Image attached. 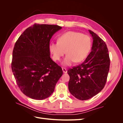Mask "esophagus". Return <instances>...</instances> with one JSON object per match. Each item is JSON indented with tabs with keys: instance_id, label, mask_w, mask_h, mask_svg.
I'll list each match as a JSON object with an SVG mask.
<instances>
[{
	"instance_id": "34e87169",
	"label": "esophagus",
	"mask_w": 123,
	"mask_h": 123,
	"mask_svg": "<svg viewBox=\"0 0 123 123\" xmlns=\"http://www.w3.org/2000/svg\"><path fill=\"white\" fill-rule=\"evenodd\" d=\"M62 70L63 72H64V73H67V70L66 68H62Z\"/></svg>"
}]
</instances>
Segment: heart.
<instances>
[{"label": "heart", "instance_id": "heart-1", "mask_svg": "<svg viewBox=\"0 0 123 123\" xmlns=\"http://www.w3.org/2000/svg\"><path fill=\"white\" fill-rule=\"evenodd\" d=\"M91 47V40L87 35L75 31H68L59 36L57 43H51L49 50L55 61H58L66 53L62 62L69 66L75 62H80L87 57Z\"/></svg>", "mask_w": 123, "mask_h": 123}]
</instances>
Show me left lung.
<instances>
[{
  "label": "left lung",
  "instance_id": "1",
  "mask_svg": "<svg viewBox=\"0 0 123 123\" xmlns=\"http://www.w3.org/2000/svg\"><path fill=\"white\" fill-rule=\"evenodd\" d=\"M93 43L91 51L85 61L68 71L69 90L78 99H90L105 87L110 67L108 50L104 40L89 30Z\"/></svg>",
  "mask_w": 123,
  "mask_h": 123
}]
</instances>
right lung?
Returning a JSON list of instances; mask_svg holds the SVG:
<instances>
[{
  "label": "right lung",
  "instance_id": "obj_1",
  "mask_svg": "<svg viewBox=\"0 0 123 123\" xmlns=\"http://www.w3.org/2000/svg\"><path fill=\"white\" fill-rule=\"evenodd\" d=\"M62 29L57 25L35 24L15 44L12 70L18 87L30 98L49 97L62 75V68L51 58L49 50L52 37Z\"/></svg>",
  "mask_w": 123,
  "mask_h": 123
}]
</instances>
